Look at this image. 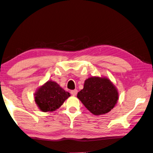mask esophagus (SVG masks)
Wrapping results in <instances>:
<instances>
[{
  "instance_id": "obj_1",
  "label": "esophagus",
  "mask_w": 153,
  "mask_h": 153,
  "mask_svg": "<svg viewBox=\"0 0 153 153\" xmlns=\"http://www.w3.org/2000/svg\"><path fill=\"white\" fill-rule=\"evenodd\" d=\"M70 93H71V94H72V96H76L77 94V91L76 89L72 90V91H71Z\"/></svg>"
}]
</instances>
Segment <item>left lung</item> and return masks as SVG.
<instances>
[{
    "mask_svg": "<svg viewBox=\"0 0 153 153\" xmlns=\"http://www.w3.org/2000/svg\"><path fill=\"white\" fill-rule=\"evenodd\" d=\"M77 97L94 115L109 112L119 100L117 88L108 77H91L85 81L84 87Z\"/></svg>",
    "mask_w": 153,
    "mask_h": 153,
    "instance_id": "left-lung-1",
    "label": "left lung"
}]
</instances>
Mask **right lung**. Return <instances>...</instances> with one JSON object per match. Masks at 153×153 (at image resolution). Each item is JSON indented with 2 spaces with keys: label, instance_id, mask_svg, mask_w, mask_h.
<instances>
[{
  "label": "right lung",
  "instance_id": "1",
  "mask_svg": "<svg viewBox=\"0 0 153 153\" xmlns=\"http://www.w3.org/2000/svg\"><path fill=\"white\" fill-rule=\"evenodd\" d=\"M69 97V93L52 81H48L39 87L34 94L35 102L43 112L55 111Z\"/></svg>",
  "mask_w": 153,
  "mask_h": 153
}]
</instances>
